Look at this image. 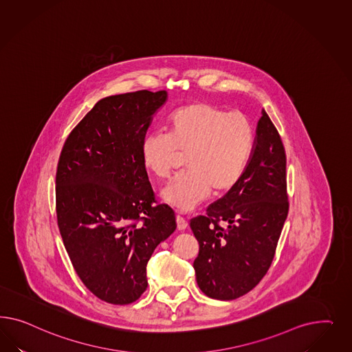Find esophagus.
Returning <instances> with one entry per match:
<instances>
[{
  "instance_id": "1",
  "label": "esophagus",
  "mask_w": 352,
  "mask_h": 352,
  "mask_svg": "<svg viewBox=\"0 0 352 352\" xmlns=\"http://www.w3.org/2000/svg\"><path fill=\"white\" fill-rule=\"evenodd\" d=\"M177 226H178V230H186L188 226L187 219L182 214H177Z\"/></svg>"
}]
</instances>
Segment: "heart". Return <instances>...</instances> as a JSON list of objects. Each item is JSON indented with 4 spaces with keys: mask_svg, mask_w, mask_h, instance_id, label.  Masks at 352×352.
Segmentation results:
<instances>
[{
    "mask_svg": "<svg viewBox=\"0 0 352 352\" xmlns=\"http://www.w3.org/2000/svg\"><path fill=\"white\" fill-rule=\"evenodd\" d=\"M166 134L142 139L140 159L155 177L170 175L179 153L188 168L162 190L166 203L190 210L210 190L223 193L244 175L254 146V129L241 112H227L208 103L179 107L166 121Z\"/></svg>",
    "mask_w": 352,
    "mask_h": 352,
    "instance_id": "1",
    "label": "heart"
}]
</instances>
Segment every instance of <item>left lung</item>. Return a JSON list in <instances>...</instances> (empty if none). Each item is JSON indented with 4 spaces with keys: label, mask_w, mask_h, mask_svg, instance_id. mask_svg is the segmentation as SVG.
<instances>
[{
    "label": "left lung",
    "mask_w": 352,
    "mask_h": 352,
    "mask_svg": "<svg viewBox=\"0 0 352 352\" xmlns=\"http://www.w3.org/2000/svg\"><path fill=\"white\" fill-rule=\"evenodd\" d=\"M288 210L285 148L262 109L244 175L190 223L200 245L193 268L204 294L231 300L254 288L272 263Z\"/></svg>",
    "instance_id": "left-lung-1"
}]
</instances>
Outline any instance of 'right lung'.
<instances>
[{
	"mask_svg": "<svg viewBox=\"0 0 352 352\" xmlns=\"http://www.w3.org/2000/svg\"><path fill=\"white\" fill-rule=\"evenodd\" d=\"M165 90L107 96L64 142L55 179L58 227L86 288L112 305L135 302L147 289L146 267L175 228L157 204L140 143Z\"/></svg>",
	"mask_w": 352,
	"mask_h": 352,
	"instance_id": "add662e5",
	"label": "right lung"
}]
</instances>
